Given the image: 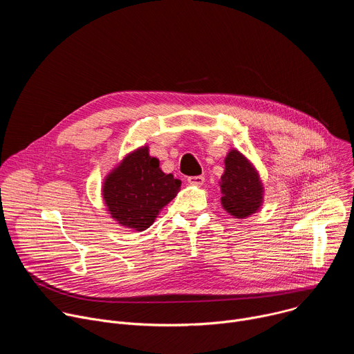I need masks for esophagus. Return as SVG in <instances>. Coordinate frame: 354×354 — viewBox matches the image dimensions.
Here are the masks:
<instances>
[{"mask_svg":"<svg viewBox=\"0 0 354 354\" xmlns=\"http://www.w3.org/2000/svg\"><path fill=\"white\" fill-rule=\"evenodd\" d=\"M187 182H189L190 185H197V186H198V185H203V183H205V178L200 176V175H198V176H189V178H187Z\"/></svg>","mask_w":354,"mask_h":354,"instance_id":"obj_1","label":"esophagus"}]
</instances>
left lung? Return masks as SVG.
<instances>
[{"label":"left lung","mask_w":354,"mask_h":354,"mask_svg":"<svg viewBox=\"0 0 354 354\" xmlns=\"http://www.w3.org/2000/svg\"><path fill=\"white\" fill-rule=\"evenodd\" d=\"M220 179L221 206L234 218H248L261 210L265 187L257 167L241 151L232 148L224 160Z\"/></svg>","instance_id":"obj_1"}]
</instances>
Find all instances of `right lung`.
I'll return each mask as SVG.
<instances>
[{"label":"right lung","mask_w":354,"mask_h":354,"mask_svg":"<svg viewBox=\"0 0 354 354\" xmlns=\"http://www.w3.org/2000/svg\"><path fill=\"white\" fill-rule=\"evenodd\" d=\"M182 182L160 168L147 144L126 154L105 176L102 198L108 214L122 227L145 231L180 190Z\"/></svg>","instance_id":"right-lung-1"}]
</instances>
